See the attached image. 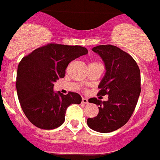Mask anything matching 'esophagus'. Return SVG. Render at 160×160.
Instances as JSON below:
<instances>
[{
  "label": "esophagus",
  "mask_w": 160,
  "mask_h": 160,
  "mask_svg": "<svg viewBox=\"0 0 160 160\" xmlns=\"http://www.w3.org/2000/svg\"><path fill=\"white\" fill-rule=\"evenodd\" d=\"M82 103H83V104H88V100L87 98H82Z\"/></svg>",
  "instance_id": "obj_1"
}]
</instances>
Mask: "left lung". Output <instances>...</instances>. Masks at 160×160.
Segmentation results:
<instances>
[{"label": "left lung", "instance_id": "left-lung-1", "mask_svg": "<svg viewBox=\"0 0 160 160\" xmlns=\"http://www.w3.org/2000/svg\"><path fill=\"white\" fill-rule=\"evenodd\" d=\"M92 51L105 63L106 72L98 86V95H108V101L88 100L99 105V113L87 122L92 130L111 132L126 124L134 112L141 93V72L134 59L115 46L101 45Z\"/></svg>", "mask_w": 160, "mask_h": 160}]
</instances>
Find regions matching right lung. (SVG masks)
I'll return each instance as SVG.
<instances>
[{
  "instance_id": "right-lung-1",
  "label": "right lung",
  "mask_w": 160,
  "mask_h": 160,
  "mask_svg": "<svg viewBox=\"0 0 160 160\" xmlns=\"http://www.w3.org/2000/svg\"><path fill=\"white\" fill-rule=\"evenodd\" d=\"M80 46L50 43L34 50L21 59L16 77L17 94L21 108L30 122L41 129L51 130L64 122L67 108L80 104L81 96L53 91L54 82L64 78L68 64L87 55Z\"/></svg>"
}]
</instances>
